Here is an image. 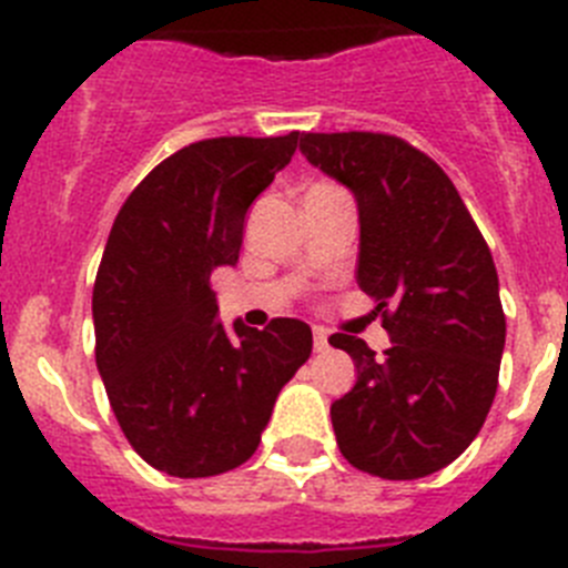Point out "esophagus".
Segmentation results:
<instances>
[{
    "label": "esophagus",
    "instance_id": "1",
    "mask_svg": "<svg viewBox=\"0 0 568 568\" xmlns=\"http://www.w3.org/2000/svg\"><path fill=\"white\" fill-rule=\"evenodd\" d=\"M313 344H315V353H324V349H329L327 333H324V329H315V333H313Z\"/></svg>",
    "mask_w": 568,
    "mask_h": 568
}]
</instances>
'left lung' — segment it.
I'll use <instances>...</instances> for the list:
<instances>
[{"mask_svg":"<svg viewBox=\"0 0 568 568\" xmlns=\"http://www.w3.org/2000/svg\"><path fill=\"white\" fill-rule=\"evenodd\" d=\"M307 162L358 204V287L378 301L393 346L355 335L358 381L329 406L355 469L413 480L453 464L480 433L498 389L506 318L498 270L458 190L438 164L384 133H304Z\"/></svg>","mask_w":568,"mask_h":568,"instance_id":"1","label":"left lung"}]
</instances>
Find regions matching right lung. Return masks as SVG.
Segmentation results:
<instances>
[{
	"instance_id": "obj_1",
	"label": "right lung",
	"mask_w": 568,
	"mask_h": 568,
	"mask_svg": "<svg viewBox=\"0 0 568 568\" xmlns=\"http://www.w3.org/2000/svg\"><path fill=\"white\" fill-rule=\"evenodd\" d=\"M298 133L182 148L128 195L93 287L97 366L135 453L175 478H210L258 449L313 329L219 321L210 275L235 267L250 204L290 164Z\"/></svg>"
}]
</instances>
